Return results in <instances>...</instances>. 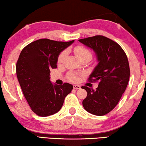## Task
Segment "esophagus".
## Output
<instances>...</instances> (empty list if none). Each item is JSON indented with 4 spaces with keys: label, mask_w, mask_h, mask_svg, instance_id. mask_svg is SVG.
I'll return each instance as SVG.
<instances>
[{
    "label": "esophagus",
    "mask_w": 146,
    "mask_h": 146,
    "mask_svg": "<svg viewBox=\"0 0 146 146\" xmlns=\"http://www.w3.org/2000/svg\"><path fill=\"white\" fill-rule=\"evenodd\" d=\"M73 88H74V89H75V90H80V86L78 85H74Z\"/></svg>",
    "instance_id": "34e87169"
}]
</instances>
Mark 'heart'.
<instances>
[{"label": "heart", "mask_w": 146, "mask_h": 146, "mask_svg": "<svg viewBox=\"0 0 146 146\" xmlns=\"http://www.w3.org/2000/svg\"><path fill=\"white\" fill-rule=\"evenodd\" d=\"M74 52L76 56L79 60H81V59L84 57H87V56L90 58L92 57V52H91L88 48H86V47L82 45H78L76 47H75L74 48ZM66 54L67 51L66 50H62V51L58 54L57 57V60H56L57 64L58 65L62 64L65 58H66ZM67 78H68V79L70 81L72 82H76L78 81V80H79L78 76L74 73H69Z\"/></svg>", "instance_id": "1"}]
</instances>
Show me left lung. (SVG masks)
Returning <instances> with one entry per match:
<instances>
[{"mask_svg":"<svg viewBox=\"0 0 146 146\" xmlns=\"http://www.w3.org/2000/svg\"><path fill=\"white\" fill-rule=\"evenodd\" d=\"M79 41L96 52L99 62L88 78L89 82H98V87L94 90L82 86L88 94L82 105L90 113L103 116L117 106L127 87L130 78L127 56L117 42L103 35Z\"/></svg>","mask_w":146,"mask_h":146,"instance_id":"left-lung-1","label":"left lung"}]
</instances>
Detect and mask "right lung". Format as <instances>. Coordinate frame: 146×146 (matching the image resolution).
<instances>
[{
	"label": "right lung",
	"mask_w": 146,
	"mask_h": 146,
	"mask_svg": "<svg viewBox=\"0 0 146 146\" xmlns=\"http://www.w3.org/2000/svg\"><path fill=\"white\" fill-rule=\"evenodd\" d=\"M68 42L41 39L23 48L16 63V75L26 101L33 113L48 117L57 113L73 86L68 83L53 85L50 70L56 68L60 52L70 45Z\"/></svg>",
	"instance_id": "1"
}]
</instances>
